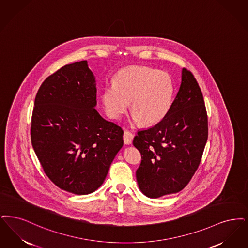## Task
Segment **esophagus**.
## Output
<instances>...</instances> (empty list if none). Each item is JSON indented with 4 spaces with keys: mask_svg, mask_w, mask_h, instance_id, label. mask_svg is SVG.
<instances>
[{
    "mask_svg": "<svg viewBox=\"0 0 248 248\" xmlns=\"http://www.w3.org/2000/svg\"><path fill=\"white\" fill-rule=\"evenodd\" d=\"M133 137H134V135L130 131L125 130L124 131V135H123V140H124L125 144H131L132 140H133Z\"/></svg>",
    "mask_w": 248,
    "mask_h": 248,
    "instance_id": "34e87169",
    "label": "esophagus"
}]
</instances>
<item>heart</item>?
<instances>
[{"mask_svg": "<svg viewBox=\"0 0 248 248\" xmlns=\"http://www.w3.org/2000/svg\"><path fill=\"white\" fill-rule=\"evenodd\" d=\"M174 88L170 77L146 66L120 70L114 82L104 88L102 103L112 119H119L129 107L134 121L154 125L164 119L172 106Z\"/></svg>", "mask_w": 248, "mask_h": 248, "instance_id": "b5f03b06", "label": "heart"}]
</instances>
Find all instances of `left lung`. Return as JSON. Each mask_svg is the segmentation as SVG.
Listing matches in <instances>:
<instances>
[{
    "label": "left lung",
    "instance_id": "left-lung-1",
    "mask_svg": "<svg viewBox=\"0 0 248 248\" xmlns=\"http://www.w3.org/2000/svg\"><path fill=\"white\" fill-rule=\"evenodd\" d=\"M208 135L207 116L194 75L182 70V83L168 115L156 125L138 130L133 145L140 152L136 171L140 192L158 198L182 191L202 158Z\"/></svg>",
    "mask_w": 248,
    "mask_h": 248
}]
</instances>
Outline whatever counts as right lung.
I'll use <instances>...</instances> for the list:
<instances>
[{
	"mask_svg": "<svg viewBox=\"0 0 248 248\" xmlns=\"http://www.w3.org/2000/svg\"><path fill=\"white\" fill-rule=\"evenodd\" d=\"M95 77L86 60L49 76L34 102L31 143L48 178L72 194L93 193L123 146V130L97 112Z\"/></svg>",
	"mask_w": 248,
	"mask_h": 248,
	"instance_id": "obj_1",
	"label": "right lung"
}]
</instances>
